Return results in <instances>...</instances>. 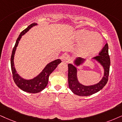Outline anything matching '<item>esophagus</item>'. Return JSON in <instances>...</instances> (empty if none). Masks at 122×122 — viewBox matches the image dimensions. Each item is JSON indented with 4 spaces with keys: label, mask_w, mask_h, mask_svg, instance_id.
Listing matches in <instances>:
<instances>
[{
    "label": "esophagus",
    "mask_w": 122,
    "mask_h": 122,
    "mask_svg": "<svg viewBox=\"0 0 122 122\" xmlns=\"http://www.w3.org/2000/svg\"><path fill=\"white\" fill-rule=\"evenodd\" d=\"M62 60L64 61H69L70 60V56L68 55H67V54H64L62 56Z\"/></svg>",
    "instance_id": "1"
}]
</instances>
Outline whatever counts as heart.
<instances>
[{"label":"heart","mask_w":122,"mask_h":122,"mask_svg":"<svg viewBox=\"0 0 122 122\" xmlns=\"http://www.w3.org/2000/svg\"><path fill=\"white\" fill-rule=\"evenodd\" d=\"M76 40L78 43H81L80 50L84 56L95 55L100 51L103 44V39L100 34L86 30L78 31Z\"/></svg>","instance_id":"obj_1"}]
</instances>
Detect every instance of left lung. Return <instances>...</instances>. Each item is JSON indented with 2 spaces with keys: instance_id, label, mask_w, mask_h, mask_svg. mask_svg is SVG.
Wrapping results in <instances>:
<instances>
[{
  "instance_id": "obj_1",
  "label": "left lung",
  "mask_w": 122,
  "mask_h": 122,
  "mask_svg": "<svg viewBox=\"0 0 122 122\" xmlns=\"http://www.w3.org/2000/svg\"><path fill=\"white\" fill-rule=\"evenodd\" d=\"M108 44L105 45L99 55L93 57L103 66L104 69V75L99 83L93 86H86L80 83L77 79L76 67L73 65L68 64V83L69 87L71 91L75 95L81 96H87L93 95L102 89L108 81L109 69L110 65V60L108 52ZM85 60L81 57L76 58L74 64L76 66H79L84 62Z\"/></svg>"
}]
</instances>
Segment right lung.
<instances>
[{
	"label": "right lung",
	"mask_w": 122,
	"mask_h": 122,
	"mask_svg": "<svg viewBox=\"0 0 122 122\" xmlns=\"http://www.w3.org/2000/svg\"><path fill=\"white\" fill-rule=\"evenodd\" d=\"M35 25H37L36 23L31 24L26 29H25L20 33V35L18 36V38L17 39L15 47H13L11 58H10V65H11L12 76H13L14 81L16 83V85L20 89H22V91L31 93H38V92L41 91L45 88L48 84L50 75L56 68L58 65L61 62V60L60 59L52 61L51 62L49 63L47 65L45 68L43 69L42 71L38 76L35 77L34 79L30 80H26L23 79L17 73L15 65H14L13 61L14 56H15L16 48L17 47L20 40L21 39L22 35H24L26 33H27L32 27L34 26Z\"/></svg>",
	"instance_id": "add662e5"
}]
</instances>
